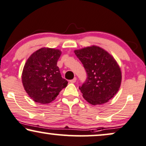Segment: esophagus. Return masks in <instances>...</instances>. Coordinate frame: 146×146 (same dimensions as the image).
<instances>
[{
  "label": "esophagus",
  "mask_w": 146,
  "mask_h": 146,
  "mask_svg": "<svg viewBox=\"0 0 146 146\" xmlns=\"http://www.w3.org/2000/svg\"><path fill=\"white\" fill-rule=\"evenodd\" d=\"M76 80H77V79L75 77L74 79H71V80H70L69 82L71 83H74L76 82Z\"/></svg>",
  "instance_id": "1"
}]
</instances>
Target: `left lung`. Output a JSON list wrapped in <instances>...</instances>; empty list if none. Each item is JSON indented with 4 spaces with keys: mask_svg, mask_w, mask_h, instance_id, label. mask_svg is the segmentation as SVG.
I'll use <instances>...</instances> for the list:
<instances>
[{
    "mask_svg": "<svg viewBox=\"0 0 146 146\" xmlns=\"http://www.w3.org/2000/svg\"><path fill=\"white\" fill-rule=\"evenodd\" d=\"M74 53L86 70L87 80L79 87L83 97L93 106L108 102L119 91L121 71L117 62L108 51L91 45Z\"/></svg>",
    "mask_w": 146,
    "mask_h": 146,
    "instance_id": "obj_1",
    "label": "left lung"
}]
</instances>
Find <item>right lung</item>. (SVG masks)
<instances>
[{
	"label": "right lung",
	"instance_id": "1",
	"mask_svg": "<svg viewBox=\"0 0 146 146\" xmlns=\"http://www.w3.org/2000/svg\"><path fill=\"white\" fill-rule=\"evenodd\" d=\"M61 55L59 49L42 47L28 58L23 67L22 82L25 90L34 102L49 104L68 81L62 78L57 61Z\"/></svg>",
	"mask_w": 146,
	"mask_h": 146
}]
</instances>
